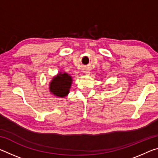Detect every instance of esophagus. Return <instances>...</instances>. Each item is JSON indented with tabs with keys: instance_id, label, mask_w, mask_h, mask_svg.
<instances>
[{
	"instance_id": "obj_1",
	"label": "esophagus",
	"mask_w": 158,
	"mask_h": 158,
	"mask_svg": "<svg viewBox=\"0 0 158 158\" xmlns=\"http://www.w3.org/2000/svg\"><path fill=\"white\" fill-rule=\"evenodd\" d=\"M85 74H87V75H89V74H90V72L89 70H87V71H85L84 72Z\"/></svg>"
}]
</instances>
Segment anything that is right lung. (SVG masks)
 Here are the masks:
<instances>
[{"mask_svg":"<svg viewBox=\"0 0 158 158\" xmlns=\"http://www.w3.org/2000/svg\"><path fill=\"white\" fill-rule=\"evenodd\" d=\"M73 81V77L69 74L59 72L49 82V89L51 94L56 98H65L69 94Z\"/></svg>","mask_w":158,"mask_h":158,"instance_id":"obj_1","label":"right lung"}]
</instances>
